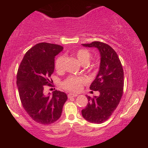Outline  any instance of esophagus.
I'll use <instances>...</instances> for the list:
<instances>
[{"instance_id": "34e87169", "label": "esophagus", "mask_w": 148, "mask_h": 148, "mask_svg": "<svg viewBox=\"0 0 148 148\" xmlns=\"http://www.w3.org/2000/svg\"><path fill=\"white\" fill-rule=\"evenodd\" d=\"M77 96L76 94H74V93H69V94L67 95V97L68 98H71V97H75Z\"/></svg>"}]
</instances>
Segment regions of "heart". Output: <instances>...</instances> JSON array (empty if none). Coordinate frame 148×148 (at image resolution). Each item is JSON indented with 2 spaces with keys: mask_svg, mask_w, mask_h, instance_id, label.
<instances>
[{
  "mask_svg": "<svg viewBox=\"0 0 148 148\" xmlns=\"http://www.w3.org/2000/svg\"><path fill=\"white\" fill-rule=\"evenodd\" d=\"M75 56L81 64H86L90 70L93 69V66L89 65L88 62L90 60L92 57L90 52L86 49H79L75 53ZM65 58L64 56L61 55L57 58L55 61V68L57 71L60 72L63 67V63ZM84 83V79L78 76H69L62 82V87L67 90L72 92H78L81 90L82 84Z\"/></svg>",
  "mask_w": 148,
  "mask_h": 148,
  "instance_id": "heart-1",
  "label": "heart"
}]
</instances>
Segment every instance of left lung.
Instances as JSON below:
<instances>
[{
    "label": "left lung",
    "instance_id": "1",
    "mask_svg": "<svg viewBox=\"0 0 148 148\" xmlns=\"http://www.w3.org/2000/svg\"><path fill=\"white\" fill-rule=\"evenodd\" d=\"M82 45L96 47L101 55L99 71L90 86L92 90L99 91V95L88 96L87 106L81 111L86 120L100 124L111 117L120 103L123 94V68L118 54L107 44L95 41Z\"/></svg>",
    "mask_w": 148,
    "mask_h": 148
}]
</instances>
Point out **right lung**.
<instances>
[{
  "mask_svg": "<svg viewBox=\"0 0 148 148\" xmlns=\"http://www.w3.org/2000/svg\"><path fill=\"white\" fill-rule=\"evenodd\" d=\"M62 49L58 45L37 44L25 53L17 71L16 84L22 106L34 121L42 125L58 120L67 99V95L59 90L52 96L44 94L46 86H53L51 76L55 57Z\"/></svg>",
  "mask_w": 148,
  "mask_h": 148,
  "instance_id": "obj_1",
  "label": "right lung"
}]
</instances>
